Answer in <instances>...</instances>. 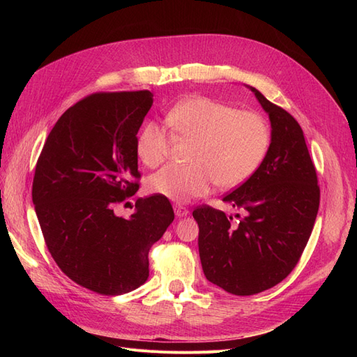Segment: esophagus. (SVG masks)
<instances>
[{
	"mask_svg": "<svg viewBox=\"0 0 357 357\" xmlns=\"http://www.w3.org/2000/svg\"><path fill=\"white\" fill-rule=\"evenodd\" d=\"M174 213L177 218H183V215L189 214V210L186 207H183V205H174Z\"/></svg>",
	"mask_w": 357,
	"mask_h": 357,
	"instance_id": "esophagus-1",
	"label": "esophagus"
}]
</instances>
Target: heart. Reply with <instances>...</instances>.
Wrapping results in <instances>:
<instances>
[{
  "instance_id": "heart-1",
  "label": "heart",
  "mask_w": 357,
  "mask_h": 357,
  "mask_svg": "<svg viewBox=\"0 0 357 357\" xmlns=\"http://www.w3.org/2000/svg\"><path fill=\"white\" fill-rule=\"evenodd\" d=\"M167 121L177 137L193 139L190 165H167L149 178L152 193L174 202L207 195L214 185L231 189L250 178L271 144V128L253 112L207 96H189L177 102ZM171 138L164 126L149 122L137 138V155L147 167H158L168 156Z\"/></svg>"
}]
</instances>
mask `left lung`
<instances>
[{"mask_svg": "<svg viewBox=\"0 0 357 357\" xmlns=\"http://www.w3.org/2000/svg\"><path fill=\"white\" fill-rule=\"evenodd\" d=\"M271 122V144L255 174L223 197L238 208L231 223L220 210L198 207V247L204 275L232 295L271 289L299 261L314 226L320 189L302 128L282 107L245 84Z\"/></svg>", "mask_w": 357, "mask_h": 357, "instance_id": "1", "label": "left lung"}]
</instances>
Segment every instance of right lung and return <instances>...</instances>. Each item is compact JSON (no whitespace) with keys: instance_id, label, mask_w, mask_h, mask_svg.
Listing matches in <instances>:
<instances>
[{"instance_id":"obj_1","label":"right lung","mask_w":357,"mask_h":357,"mask_svg":"<svg viewBox=\"0 0 357 357\" xmlns=\"http://www.w3.org/2000/svg\"><path fill=\"white\" fill-rule=\"evenodd\" d=\"M152 104L149 91L93 93L58 119L37 160L32 202L49 252L101 295L146 283L150 247L174 220L160 195L138 198L129 219L113 211L138 190L137 134Z\"/></svg>"}]
</instances>
